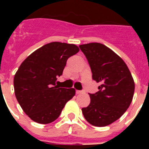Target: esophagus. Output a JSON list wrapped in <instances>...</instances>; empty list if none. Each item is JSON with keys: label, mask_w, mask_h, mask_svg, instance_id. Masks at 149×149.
<instances>
[{"label": "esophagus", "mask_w": 149, "mask_h": 149, "mask_svg": "<svg viewBox=\"0 0 149 149\" xmlns=\"http://www.w3.org/2000/svg\"><path fill=\"white\" fill-rule=\"evenodd\" d=\"M84 93V91L82 90H77L76 91V93L77 94H81V93Z\"/></svg>", "instance_id": "34e87169"}]
</instances>
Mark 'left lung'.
<instances>
[{
	"label": "left lung",
	"instance_id": "obj_1",
	"mask_svg": "<svg viewBox=\"0 0 149 149\" xmlns=\"http://www.w3.org/2000/svg\"><path fill=\"white\" fill-rule=\"evenodd\" d=\"M86 56L99 91L89 93V105L82 109L89 124L104 127L121 116L133 97L135 84L128 66L118 55L100 43L79 45Z\"/></svg>",
	"mask_w": 149,
	"mask_h": 149
}]
</instances>
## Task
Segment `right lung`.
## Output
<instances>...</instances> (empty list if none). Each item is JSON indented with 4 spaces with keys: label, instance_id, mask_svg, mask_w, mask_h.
Masks as SVG:
<instances>
[{
    "label": "right lung",
    "instance_id": "1",
    "mask_svg": "<svg viewBox=\"0 0 149 149\" xmlns=\"http://www.w3.org/2000/svg\"><path fill=\"white\" fill-rule=\"evenodd\" d=\"M79 52L72 44L51 42L22 62L13 80L15 96L33 121L49 124L58 118L65 104L75 96L74 88H60L57 78L70 56Z\"/></svg>",
    "mask_w": 149,
    "mask_h": 149
}]
</instances>
